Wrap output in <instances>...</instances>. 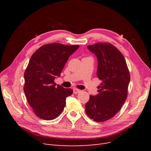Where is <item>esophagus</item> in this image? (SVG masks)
Listing matches in <instances>:
<instances>
[{"label": "esophagus", "mask_w": 151, "mask_h": 151, "mask_svg": "<svg viewBox=\"0 0 151 151\" xmlns=\"http://www.w3.org/2000/svg\"><path fill=\"white\" fill-rule=\"evenodd\" d=\"M73 92H74V94H77L81 92V90L78 89H76V88H74L73 89Z\"/></svg>", "instance_id": "34e87169"}]
</instances>
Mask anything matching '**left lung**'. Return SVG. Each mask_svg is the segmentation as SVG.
Returning a JSON list of instances; mask_svg holds the SVG:
<instances>
[{
	"instance_id": "8db88e82",
	"label": "left lung",
	"mask_w": 151,
	"mask_h": 151,
	"mask_svg": "<svg viewBox=\"0 0 151 151\" xmlns=\"http://www.w3.org/2000/svg\"><path fill=\"white\" fill-rule=\"evenodd\" d=\"M88 48L98 58V78L102 81L99 93L90 96L86 113L97 122L108 120L120 111L126 101L130 76L122 53L109 43H97Z\"/></svg>"
}]
</instances>
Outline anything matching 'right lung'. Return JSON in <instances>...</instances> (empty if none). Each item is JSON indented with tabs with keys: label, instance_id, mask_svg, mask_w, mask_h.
<instances>
[{
	"label": "right lung",
	"instance_id": "right-lung-1",
	"mask_svg": "<svg viewBox=\"0 0 151 151\" xmlns=\"http://www.w3.org/2000/svg\"><path fill=\"white\" fill-rule=\"evenodd\" d=\"M79 47L52 43L43 45L32 55L24 74V91L35 115L42 119L51 120L60 115L66 98L73 93L72 89L57 86L54 80Z\"/></svg>",
	"mask_w": 151,
	"mask_h": 151
}]
</instances>
